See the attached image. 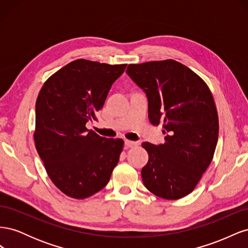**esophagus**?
<instances>
[{"instance_id": "1", "label": "esophagus", "mask_w": 248, "mask_h": 248, "mask_svg": "<svg viewBox=\"0 0 248 248\" xmlns=\"http://www.w3.org/2000/svg\"><path fill=\"white\" fill-rule=\"evenodd\" d=\"M139 144L137 141H132V140H125V146L128 147V148H133V147H137Z\"/></svg>"}]
</instances>
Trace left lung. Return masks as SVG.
<instances>
[{"mask_svg": "<svg viewBox=\"0 0 248 248\" xmlns=\"http://www.w3.org/2000/svg\"><path fill=\"white\" fill-rule=\"evenodd\" d=\"M126 73L146 93L149 120L162 123L166 142H142L149 160L141 169L147 189L178 200L189 194L211 163L218 116L206 82L174 60L130 64Z\"/></svg>", "mask_w": 248, "mask_h": 248, "instance_id": "left-lung-1", "label": "left lung"}]
</instances>
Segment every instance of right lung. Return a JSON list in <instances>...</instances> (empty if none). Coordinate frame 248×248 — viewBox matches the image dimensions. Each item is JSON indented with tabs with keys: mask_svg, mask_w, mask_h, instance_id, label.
Instances as JSON below:
<instances>
[{
	"mask_svg": "<svg viewBox=\"0 0 248 248\" xmlns=\"http://www.w3.org/2000/svg\"><path fill=\"white\" fill-rule=\"evenodd\" d=\"M126 66L76 60L52 74L37 97V152L52 183L70 198L101 190L119 161L123 140L102 138L86 124L97 121V111Z\"/></svg>",
	"mask_w": 248,
	"mask_h": 248,
	"instance_id": "add662e5",
	"label": "right lung"
}]
</instances>
